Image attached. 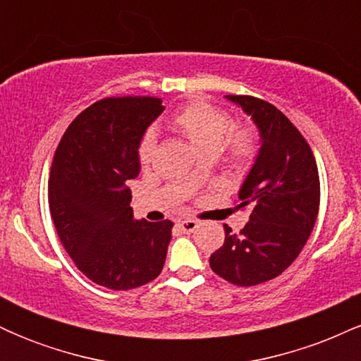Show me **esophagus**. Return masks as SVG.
<instances>
[{
  "mask_svg": "<svg viewBox=\"0 0 361 361\" xmlns=\"http://www.w3.org/2000/svg\"><path fill=\"white\" fill-rule=\"evenodd\" d=\"M178 227H180L183 233H193L198 227V221H193V219H185V221L178 222Z\"/></svg>",
  "mask_w": 361,
  "mask_h": 361,
  "instance_id": "esophagus-1",
  "label": "esophagus"
}]
</instances>
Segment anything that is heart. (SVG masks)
<instances>
[{
	"label": "heart",
	"mask_w": 361,
	"mask_h": 361,
	"mask_svg": "<svg viewBox=\"0 0 361 361\" xmlns=\"http://www.w3.org/2000/svg\"><path fill=\"white\" fill-rule=\"evenodd\" d=\"M169 123L204 154L224 152L227 163L235 169L247 168L258 156L259 144L255 127L251 123H234L226 110L205 100L186 103L171 115ZM154 147V132L147 130L137 147L140 164L151 163Z\"/></svg>",
	"instance_id": "heart-1"
}]
</instances>
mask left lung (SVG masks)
<instances>
[{"label":"left lung","mask_w":361,"mask_h":361,"mask_svg":"<svg viewBox=\"0 0 361 361\" xmlns=\"http://www.w3.org/2000/svg\"><path fill=\"white\" fill-rule=\"evenodd\" d=\"M251 115L261 134L255 166L235 209L250 210L239 233L224 226L226 241L210 256L214 273L238 287L276 279L300 255L316 224L321 185L312 149L281 111L250 94H227Z\"/></svg>","instance_id":"1"}]
</instances>
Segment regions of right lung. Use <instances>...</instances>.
Returning <instances> with one entry per match:
<instances>
[{
  "label": "right lung",
  "instance_id": "right-lung-1",
  "mask_svg": "<svg viewBox=\"0 0 361 361\" xmlns=\"http://www.w3.org/2000/svg\"><path fill=\"white\" fill-rule=\"evenodd\" d=\"M154 97L103 98L66 128L49 178V209L62 246L91 281L110 290L146 285L164 267L171 221H134L128 181L137 147L164 106Z\"/></svg>",
  "mask_w": 361,
  "mask_h": 361
}]
</instances>
